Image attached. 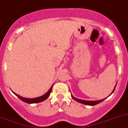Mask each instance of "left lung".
I'll list each match as a JSON object with an SVG mask.
<instances>
[{
  "label": "left lung",
  "instance_id": "1",
  "mask_svg": "<svg viewBox=\"0 0 128 128\" xmlns=\"http://www.w3.org/2000/svg\"><path fill=\"white\" fill-rule=\"evenodd\" d=\"M116 84L115 87H114V90H113L112 92L111 93V94H112L113 92H114V90H115L116 88ZM110 94V95H111ZM71 97L72 98V99H74V100H75L76 101H77L78 102H80V103L81 104H84V105H87V106H95V105H96L100 103V102H103L104 100H106V98H104L102 99V100H94V101H89V100H82V99H79V98H77L74 97V96H73V95L71 94Z\"/></svg>",
  "mask_w": 128,
  "mask_h": 128
}]
</instances>
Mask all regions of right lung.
<instances>
[{
    "label": "right lung",
    "instance_id": "right-lung-1",
    "mask_svg": "<svg viewBox=\"0 0 128 128\" xmlns=\"http://www.w3.org/2000/svg\"><path fill=\"white\" fill-rule=\"evenodd\" d=\"M54 84H52V86L50 87L49 90H48V91L45 94V95H42L41 96H39V97H36V98H24V97H22V96H20L18 94H15L14 92H13V94H15L20 99H21L22 101H23L24 102H26L27 104H35V103H39V102H41L44 101L45 100H46L47 98H48V96H50V94L51 92H52V86H53Z\"/></svg>",
    "mask_w": 128,
    "mask_h": 128
}]
</instances>
